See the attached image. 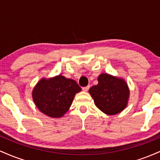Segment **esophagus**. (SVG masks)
<instances>
[{
	"instance_id": "1",
	"label": "esophagus",
	"mask_w": 160,
	"mask_h": 160,
	"mask_svg": "<svg viewBox=\"0 0 160 160\" xmlns=\"http://www.w3.org/2000/svg\"><path fill=\"white\" fill-rule=\"evenodd\" d=\"M89 89V86H85V87H82V90H83L84 92H87Z\"/></svg>"
}]
</instances>
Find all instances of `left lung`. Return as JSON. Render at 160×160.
Returning <instances> with one entry per match:
<instances>
[{
  "instance_id": "1",
  "label": "left lung",
  "mask_w": 160,
  "mask_h": 160,
  "mask_svg": "<svg viewBox=\"0 0 160 160\" xmlns=\"http://www.w3.org/2000/svg\"><path fill=\"white\" fill-rule=\"evenodd\" d=\"M98 81L89 90L96 107L108 115L117 114L124 110L129 98V89L123 79L102 74Z\"/></svg>"
}]
</instances>
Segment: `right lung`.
Returning a JSON list of instances; mask_svg holds the SVG:
<instances>
[{
    "label": "right lung",
    "mask_w": 160,
    "mask_h": 160,
    "mask_svg": "<svg viewBox=\"0 0 160 160\" xmlns=\"http://www.w3.org/2000/svg\"><path fill=\"white\" fill-rule=\"evenodd\" d=\"M81 91L75 80L62 75L40 80L32 91L37 108L44 114L58 118L69 110L76 93Z\"/></svg>",
    "instance_id": "1"
}]
</instances>
